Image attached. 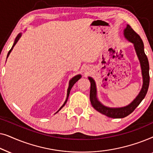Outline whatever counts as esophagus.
Listing matches in <instances>:
<instances>
[{
	"mask_svg": "<svg viewBox=\"0 0 153 153\" xmlns=\"http://www.w3.org/2000/svg\"><path fill=\"white\" fill-rule=\"evenodd\" d=\"M91 68H90V67H88V66H86V67H85V68H84V72H85V73H88L89 72H91Z\"/></svg>",
	"mask_w": 153,
	"mask_h": 153,
	"instance_id": "34e87169",
	"label": "esophagus"
}]
</instances>
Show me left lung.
<instances>
[{
    "mask_svg": "<svg viewBox=\"0 0 153 153\" xmlns=\"http://www.w3.org/2000/svg\"><path fill=\"white\" fill-rule=\"evenodd\" d=\"M123 34H124L125 38L134 45V47L137 57L139 58L141 69L143 85H142V88L139 93L134 98V100L128 105L123 106V107H109V106L104 105L98 100L97 86H96L95 80L91 76L88 77L89 81H91L90 99H91L92 106L98 112L111 118H123L132 113L145 97L148 92L150 83L149 62H148V58L146 55L145 51H144L143 41L139 35L128 24L127 25L126 28L124 29Z\"/></svg>",
    "mask_w": 153,
    "mask_h": 153,
    "instance_id": "left-lung-1",
    "label": "left lung"
}]
</instances>
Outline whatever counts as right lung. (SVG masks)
<instances>
[{
	"mask_svg": "<svg viewBox=\"0 0 153 153\" xmlns=\"http://www.w3.org/2000/svg\"><path fill=\"white\" fill-rule=\"evenodd\" d=\"M22 33H19L18 34V35L17 36H16V37L15 38V40H14V44H13V45H12V48H11V49L9 51V52H8V53H7V58H8V56H9V55L10 54V53H11V51H12V49H13V48H14V46H15V45L16 43H17V42L19 41V39L20 38H21V37H22ZM81 78V74H77V75H76V76H73L72 79H70V81H69V86H68V92H67V97H66V100H65V102H64V104H62V105L61 106V107H60L59 109H58V111L56 113V114H57V113L61 109V108L63 107V106L65 105V104H66V102H67V101H68V97H69V95H70V91H71V89H72V86L73 85H74V83L76 82L78 80H79V79H80Z\"/></svg>",
	"mask_w": 153,
	"mask_h": 153,
	"instance_id": "right-lung-1",
	"label": "right lung"
}]
</instances>
